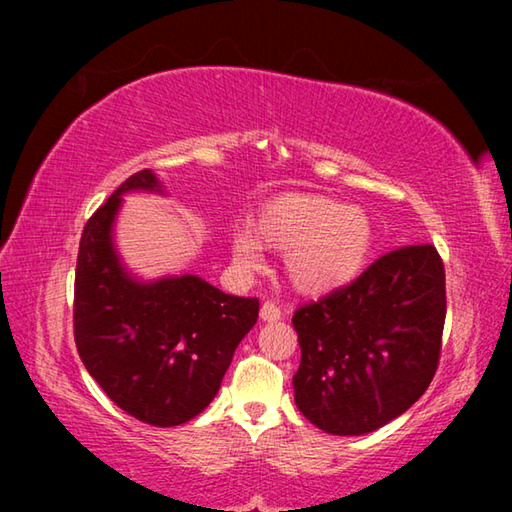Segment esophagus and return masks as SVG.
<instances>
[{"instance_id": "34e87169", "label": "esophagus", "mask_w": 512, "mask_h": 512, "mask_svg": "<svg viewBox=\"0 0 512 512\" xmlns=\"http://www.w3.org/2000/svg\"><path fill=\"white\" fill-rule=\"evenodd\" d=\"M259 317H262L268 323L279 321L281 319V308L277 306L275 301H264L262 303V310H259Z\"/></svg>"}]
</instances>
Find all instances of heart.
Returning <instances> with one entry per match:
<instances>
[{"label":"heart","mask_w":512,"mask_h":512,"mask_svg":"<svg viewBox=\"0 0 512 512\" xmlns=\"http://www.w3.org/2000/svg\"><path fill=\"white\" fill-rule=\"evenodd\" d=\"M255 235L239 231L231 255L239 268L262 266V246L286 255L290 284L303 295H328L354 281L374 244V224L363 209L308 193H284L255 217Z\"/></svg>","instance_id":"obj_1"}]
</instances>
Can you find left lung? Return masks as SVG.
Masks as SVG:
<instances>
[{"label":"left lung","mask_w":512,"mask_h":512,"mask_svg":"<svg viewBox=\"0 0 512 512\" xmlns=\"http://www.w3.org/2000/svg\"><path fill=\"white\" fill-rule=\"evenodd\" d=\"M447 288L431 244L378 257L352 284L301 306L299 411L332 436H363L405 413L438 369Z\"/></svg>","instance_id":"left-lung-1"}]
</instances>
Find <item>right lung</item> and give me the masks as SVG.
I'll return each mask as SVG.
<instances>
[{"mask_svg":"<svg viewBox=\"0 0 512 512\" xmlns=\"http://www.w3.org/2000/svg\"><path fill=\"white\" fill-rule=\"evenodd\" d=\"M162 193L156 173L129 176L83 228L74 275V341L118 407L154 427H178L215 398L235 347L257 323L259 301L195 275L138 281L114 248L123 193Z\"/></svg>","mask_w":512,"mask_h":512,"instance_id":"add662e5","label":"right lung"}]
</instances>
